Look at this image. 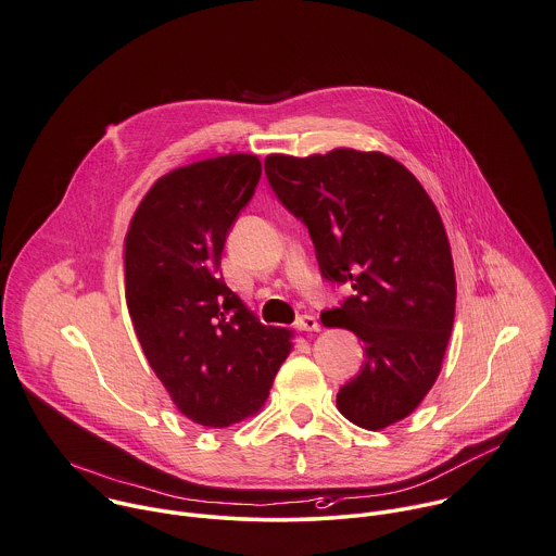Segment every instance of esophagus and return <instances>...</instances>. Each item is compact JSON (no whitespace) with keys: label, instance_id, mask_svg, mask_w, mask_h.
I'll return each mask as SVG.
<instances>
[{"label":"esophagus","instance_id":"34e87169","mask_svg":"<svg viewBox=\"0 0 556 556\" xmlns=\"http://www.w3.org/2000/svg\"><path fill=\"white\" fill-rule=\"evenodd\" d=\"M294 327L299 329V331H320V323L314 318V316H309V314H305V316H299L296 318V323H294Z\"/></svg>","mask_w":556,"mask_h":556}]
</instances>
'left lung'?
Here are the masks:
<instances>
[{"label":"left lung","instance_id":"obj_1","mask_svg":"<svg viewBox=\"0 0 556 556\" xmlns=\"http://www.w3.org/2000/svg\"><path fill=\"white\" fill-rule=\"evenodd\" d=\"M264 168L307 225L323 277L355 290L320 316L366 351L359 375L340 388V414L368 431L401 422L438 381L455 323V266L435 203L381 151L270 153Z\"/></svg>","mask_w":556,"mask_h":556}]
</instances>
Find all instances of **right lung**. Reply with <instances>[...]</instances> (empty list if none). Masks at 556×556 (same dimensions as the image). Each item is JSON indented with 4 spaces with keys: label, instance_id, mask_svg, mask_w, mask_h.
Here are the masks:
<instances>
[{
    "label": "right lung",
    "instance_id": "1",
    "mask_svg": "<svg viewBox=\"0 0 556 556\" xmlns=\"http://www.w3.org/2000/svg\"><path fill=\"white\" fill-rule=\"evenodd\" d=\"M260 175L251 153L179 166L149 188L125 233L136 338L179 414L207 429L255 416L292 351L294 333L262 325L220 277L227 231Z\"/></svg>",
    "mask_w": 556,
    "mask_h": 556
}]
</instances>
